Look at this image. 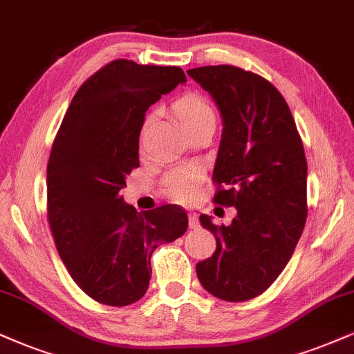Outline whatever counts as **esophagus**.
Returning <instances> with one entry per match:
<instances>
[{"label": "esophagus", "mask_w": 354, "mask_h": 354, "mask_svg": "<svg viewBox=\"0 0 354 354\" xmlns=\"http://www.w3.org/2000/svg\"><path fill=\"white\" fill-rule=\"evenodd\" d=\"M187 218H189V229H198V227H199L198 214L189 212V214H187Z\"/></svg>", "instance_id": "obj_1"}]
</instances>
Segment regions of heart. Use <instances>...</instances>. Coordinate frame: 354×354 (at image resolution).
I'll list each match as a JSON object with an SVG mask.
<instances>
[{
  "label": "heart",
  "instance_id": "1",
  "mask_svg": "<svg viewBox=\"0 0 354 354\" xmlns=\"http://www.w3.org/2000/svg\"><path fill=\"white\" fill-rule=\"evenodd\" d=\"M174 111L180 118L183 127L187 129L191 125H196L204 120H216L212 107L209 102L201 97L199 95H186L174 102ZM151 118L149 115L142 124L140 140H145L147 133L150 131ZM199 185V173L194 168H176L167 173L162 180L163 191L169 198H173L178 203H189L194 198L196 189Z\"/></svg>",
  "mask_w": 354,
  "mask_h": 354
}]
</instances>
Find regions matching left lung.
Listing matches in <instances>:
<instances>
[{"mask_svg": "<svg viewBox=\"0 0 354 354\" xmlns=\"http://www.w3.org/2000/svg\"><path fill=\"white\" fill-rule=\"evenodd\" d=\"M187 75L209 91L223 120L214 203L236 209L230 225L199 217L217 247L196 272L217 299L250 301L283 272L306 225L304 145L288 102L268 80L232 65L199 66Z\"/></svg>", "mask_w": 354, "mask_h": 354, "instance_id": "1", "label": "left lung"}]
</instances>
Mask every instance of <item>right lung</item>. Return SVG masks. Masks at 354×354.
Instances as JSON below:
<instances>
[{
    "mask_svg": "<svg viewBox=\"0 0 354 354\" xmlns=\"http://www.w3.org/2000/svg\"><path fill=\"white\" fill-rule=\"evenodd\" d=\"M186 82L180 66L113 60L71 100L47 163V221L71 279L96 302L124 307L144 297L150 257L187 229L186 210L137 212L120 189L138 168L145 111Z\"/></svg>",
    "mask_w": 354,
    "mask_h": 354,
    "instance_id": "add662e5",
    "label": "right lung"
}]
</instances>
